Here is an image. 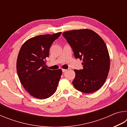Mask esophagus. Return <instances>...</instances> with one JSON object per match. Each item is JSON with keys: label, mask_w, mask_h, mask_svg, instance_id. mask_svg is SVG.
<instances>
[{"label": "esophagus", "mask_w": 127, "mask_h": 127, "mask_svg": "<svg viewBox=\"0 0 127 127\" xmlns=\"http://www.w3.org/2000/svg\"><path fill=\"white\" fill-rule=\"evenodd\" d=\"M68 69H62V71H63V72H65L67 71Z\"/></svg>", "instance_id": "esophagus-1"}]
</instances>
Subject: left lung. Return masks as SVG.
Segmentation results:
<instances>
[{
  "label": "left lung",
  "instance_id": "left-lung-1",
  "mask_svg": "<svg viewBox=\"0 0 127 127\" xmlns=\"http://www.w3.org/2000/svg\"><path fill=\"white\" fill-rule=\"evenodd\" d=\"M63 36L72 47L75 58L83 61L82 69H74V87L84 93H92L100 89L107 78L110 63L104 40L89 29L66 31Z\"/></svg>",
  "mask_w": 127,
  "mask_h": 127
}]
</instances>
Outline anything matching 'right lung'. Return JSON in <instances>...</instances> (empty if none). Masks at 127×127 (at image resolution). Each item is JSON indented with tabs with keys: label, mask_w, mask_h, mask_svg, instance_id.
<instances>
[{
	"label": "right lung",
	"mask_w": 127,
	"mask_h": 127,
	"mask_svg": "<svg viewBox=\"0 0 127 127\" xmlns=\"http://www.w3.org/2000/svg\"><path fill=\"white\" fill-rule=\"evenodd\" d=\"M62 32L30 38L22 45L17 60V71L21 83L33 97L45 99L57 90L62 70H50L46 65L49 49Z\"/></svg>",
	"instance_id": "right-lung-1"
}]
</instances>
